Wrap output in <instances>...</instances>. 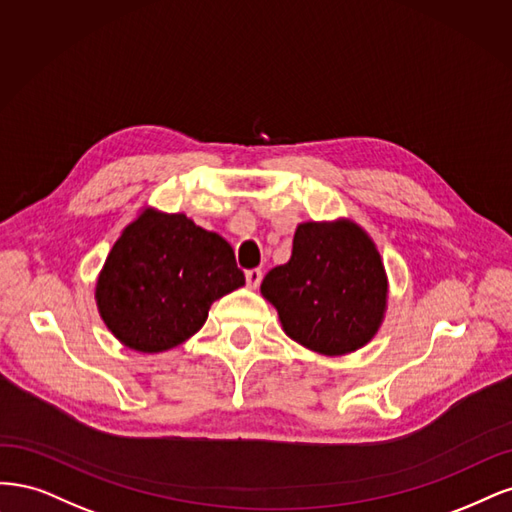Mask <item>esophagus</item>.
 Masks as SVG:
<instances>
[{
	"label": "esophagus",
	"mask_w": 512,
	"mask_h": 512,
	"mask_svg": "<svg viewBox=\"0 0 512 512\" xmlns=\"http://www.w3.org/2000/svg\"><path fill=\"white\" fill-rule=\"evenodd\" d=\"M261 276H263L261 268H251V270H246V285H249L251 289H257V287H259V283H261Z\"/></svg>",
	"instance_id": "1"
}]
</instances>
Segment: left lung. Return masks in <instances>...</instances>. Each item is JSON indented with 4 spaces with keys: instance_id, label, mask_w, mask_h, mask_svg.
Masks as SVG:
<instances>
[{
    "instance_id": "left-lung-1",
    "label": "left lung",
    "mask_w": 512,
    "mask_h": 512,
    "mask_svg": "<svg viewBox=\"0 0 512 512\" xmlns=\"http://www.w3.org/2000/svg\"><path fill=\"white\" fill-rule=\"evenodd\" d=\"M387 274L372 238L353 221L300 223L291 259L272 268L261 295L285 334L321 355L366 346L387 310Z\"/></svg>"
}]
</instances>
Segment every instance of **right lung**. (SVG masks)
I'll list each match as a JSON object with an SVG mask.
<instances>
[{
  "label": "right lung",
  "instance_id": "1",
  "mask_svg": "<svg viewBox=\"0 0 512 512\" xmlns=\"http://www.w3.org/2000/svg\"><path fill=\"white\" fill-rule=\"evenodd\" d=\"M244 285L234 249L185 214L146 208L131 221L97 276L106 327L140 353H163L200 329L214 300Z\"/></svg>",
  "mask_w": 512,
  "mask_h": 512
}]
</instances>
